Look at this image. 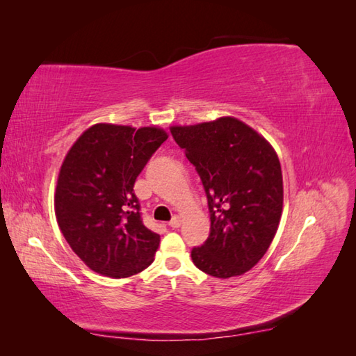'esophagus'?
<instances>
[{"label": "esophagus", "instance_id": "esophagus-1", "mask_svg": "<svg viewBox=\"0 0 356 356\" xmlns=\"http://www.w3.org/2000/svg\"><path fill=\"white\" fill-rule=\"evenodd\" d=\"M168 225H170V228H172V229L179 228V226H180V217L179 216H174Z\"/></svg>", "mask_w": 356, "mask_h": 356}]
</instances>
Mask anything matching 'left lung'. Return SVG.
<instances>
[{
  "mask_svg": "<svg viewBox=\"0 0 356 356\" xmlns=\"http://www.w3.org/2000/svg\"><path fill=\"white\" fill-rule=\"evenodd\" d=\"M200 176L211 218L193 263L208 275L245 274L266 254L283 211V176L269 142L236 118L171 127Z\"/></svg>",
  "mask_w": 356,
  "mask_h": 356,
  "instance_id": "obj_1",
  "label": "left lung"
}]
</instances>
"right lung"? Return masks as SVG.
I'll list each match as a JSON object with an SVG mask.
<instances>
[{"instance_id":"right-lung-1","label":"right lung","mask_w":356,"mask_h":356,"mask_svg":"<svg viewBox=\"0 0 356 356\" xmlns=\"http://www.w3.org/2000/svg\"><path fill=\"white\" fill-rule=\"evenodd\" d=\"M168 139L162 128L96 124L79 136L58 176L56 220L90 269L125 278L154 261L161 236L142 222L134 182Z\"/></svg>"}]
</instances>
